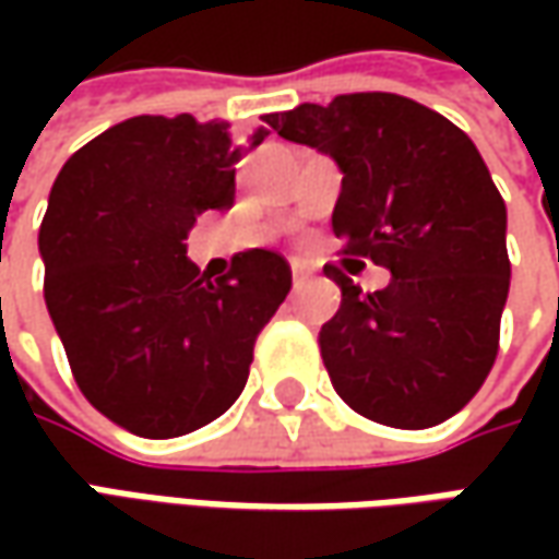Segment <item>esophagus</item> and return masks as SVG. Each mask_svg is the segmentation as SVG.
<instances>
[{"label":"esophagus","mask_w":559,"mask_h":559,"mask_svg":"<svg viewBox=\"0 0 559 559\" xmlns=\"http://www.w3.org/2000/svg\"><path fill=\"white\" fill-rule=\"evenodd\" d=\"M305 283H308V273H305L301 267H292V286H295V289H301Z\"/></svg>","instance_id":"34e87169"}]
</instances>
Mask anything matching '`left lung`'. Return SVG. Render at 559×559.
I'll use <instances>...</instances> for the list:
<instances>
[{
    "label": "left lung",
    "mask_w": 559,
    "mask_h": 559,
    "mask_svg": "<svg viewBox=\"0 0 559 559\" xmlns=\"http://www.w3.org/2000/svg\"><path fill=\"white\" fill-rule=\"evenodd\" d=\"M264 120L338 164L342 251L392 273L385 289L360 295L326 267L342 305L320 330V355L338 397L395 429L454 417L498 357L510 289L507 207L479 148L395 93L305 102Z\"/></svg>",
    "instance_id": "8db88e82"
}]
</instances>
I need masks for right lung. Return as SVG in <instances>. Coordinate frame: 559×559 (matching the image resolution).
<instances>
[{"instance_id":"add662e5","label":"right lung","mask_w":559,"mask_h":559,"mask_svg":"<svg viewBox=\"0 0 559 559\" xmlns=\"http://www.w3.org/2000/svg\"><path fill=\"white\" fill-rule=\"evenodd\" d=\"M267 136L192 115L115 123L74 152L39 226L46 308L76 385L142 439H174L242 395L258 333L292 289L283 254L251 248L211 280L183 239L236 199V162Z\"/></svg>"}]
</instances>
